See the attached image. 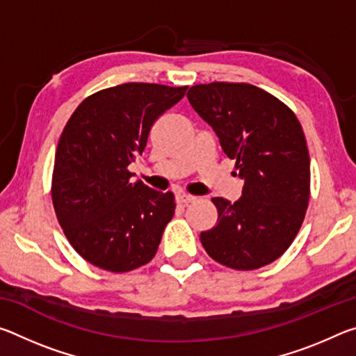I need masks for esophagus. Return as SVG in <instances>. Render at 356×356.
Returning <instances> with one entry per match:
<instances>
[{"mask_svg":"<svg viewBox=\"0 0 356 356\" xmlns=\"http://www.w3.org/2000/svg\"><path fill=\"white\" fill-rule=\"evenodd\" d=\"M195 200H196L195 196L185 195V193H179V195H176V201H177V204H182V206H185V204H190V202H193Z\"/></svg>","mask_w":356,"mask_h":356,"instance_id":"34e87169","label":"esophagus"}]
</instances>
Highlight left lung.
<instances>
[{
    "label": "left lung",
    "mask_w": 356,
    "mask_h": 356,
    "mask_svg": "<svg viewBox=\"0 0 356 356\" xmlns=\"http://www.w3.org/2000/svg\"><path fill=\"white\" fill-rule=\"evenodd\" d=\"M186 97L245 182L236 202L213 197L218 222L201 232V243L226 267L261 268L291 246L308 209L303 129L291 108L248 83L196 84Z\"/></svg>",
    "instance_id": "obj_1"
}]
</instances>
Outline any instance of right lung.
<instances>
[{"label":"right lung","mask_w":356,"mask_h":356,"mask_svg":"<svg viewBox=\"0 0 356 356\" xmlns=\"http://www.w3.org/2000/svg\"><path fill=\"white\" fill-rule=\"evenodd\" d=\"M186 86L124 83L84 99L59 138L51 197L75 251L108 272L152 261L176 209L171 191L130 180L156 119Z\"/></svg>","instance_id":"add662e5"}]
</instances>
